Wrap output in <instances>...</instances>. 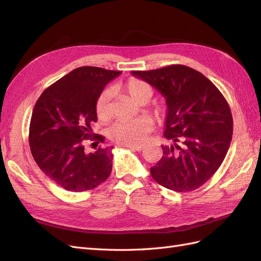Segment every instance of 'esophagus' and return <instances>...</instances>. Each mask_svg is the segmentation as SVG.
Here are the masks:
<instances>
[{"mask_svg":"<svg viewBox=\"0 0 261 261\" xmlns=\"http://www.w3.org/2000/svg\"><path fill=\"white\" fill-rule=\"evenodd\" d=\"M126 147H128L132 150H135V151H141V150L144 149V146H126Z\"/></svg>","mask_w":261,"mask_h":261,"instance_id":"obj_1","label":"esophagus"}]
</instances>
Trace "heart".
<instances>
[{
	"label": "heart",
	"mask_w": 261,
	"mask_h": 261,
	"mask_svg": "<svg viewBox=\"0 0 261 261\" xmlns=\"http://www.w3.org/2000/svg\"><path fill=\"white\" fill-rule=\"evenodd\" d=\"M124 91L139 105H145L151 99L153 88L147 82L130 78L123 85ZM111 89L102 91L96 102V113L101 121L111 118L113 109L111 103ZM158 120L163 121L168 114L164 106H155L151 110ZM153 128V121L149 116H140L130 121H120L114 123L109 128V137L116 144L124 146H139L147 139L149 133Z\"/></svg>",
	"instance_id": "1"
}]
</instances>
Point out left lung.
<instances>
[{"mask_svg": "<svg viewBox=\"0 0 261 261\" xmlns=\"http://www.w3.org/2000/svg\"><path fill=\"white\" fill-rule=\"evenodd\" d=\"M165 98L168 114L160 161L150 174L161 186L184 193L215 174L230 148L233 118L223 94L206 76L185 65L133 70Z\"/></svg>", "mask_w": 261, "mask_h": 261, "instance_id": "obj_1", "label": "left lung"}]
</instances>
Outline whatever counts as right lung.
Instances as JSON below:
<instances>
[{"label": "right lung", "instance_id": "1", "mask_svg": "<svg viewBox=\"0 0 261 261\" xmlns=\"http://www.w3.org/2000/svg\"><path fill=\"white\" fill-rule=\"evenodd\" d=\"M121 73L94 66L75 68L36 102L29 126L31 154L44 174L66 191H90L111 174L113 147L86 152L84 144L88 139L105 143L91 128L97 122L96 102L106 85Z\"/></svg>", "mask_w": 261, "mask_h": 261}]
</instances>
